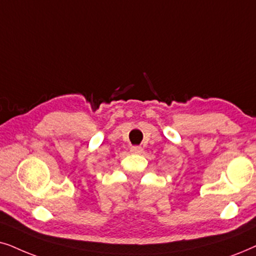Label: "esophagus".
<instances>
[{
	"label": "esophagus",
	"mask_w": 256,
	"mask_h": 256,
	"mask_svg": "<svg viewBox=\"0 0 256 256\" xmlns=\"http://www.w3.org/2000/svg\"><path fill=\"white\" fill-rule=\"evenodd\" d=\"M130 151L132 153H136V154H139V153L142 152V148H140V146H132V148H130Z\"/></svg>",
	"instance_id": "esophagus-1"
}]
</instances>
